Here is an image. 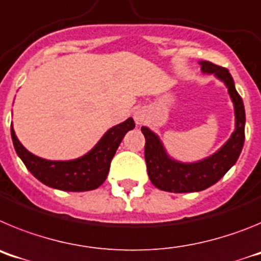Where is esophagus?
Wrapping results in <instances>:
<instances>
[{"label":"esophagus","instance_id":"obj_1","mask_svg":"<svg viewBox=\"0 0 261 261\" xmlns=\"http://www.w3.org/2000/svg\"><path fill=\"white\" fill-rule=\"evenodd\" d=\"M133 117H135V121L136 124H142L146 120V112H145L144 110H136L135 111V114H133Z\"/></svg>","mask_w":261,"mask_h":261}]
</instances>
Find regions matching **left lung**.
I'll list each match as a JSON object with an SVG mask.
<instances>
[{
    "mask_svg": "<svg viewBox=\"0 0 261 261\" xmlns=\"http://www.w3.org/2000/svg\"><path fill=\"white\" fill-rule=\"evenodd\" d=\"M199 64L202 73L213 74L227 87L234 106L235 129L229 140L212 155L196 162H180L168 155L165 145L156 133L147 126H142L141 132L146 140L145 161L149 179L158 190L166 192L186 193L206 190L208 187L216 184L235 165L243 149L246 114L243 100L235 90L231 74L227 69L214 65L209 61H200Z\"/></svg>",
    "mask_w": 261,
    "mask_h": 261,
    "instance_id": "left-lung-1",
    "label": "left lung"
}]
</instances>
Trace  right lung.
<instances>
[{
  "label": "right lung",
  "mask_w": 261,
  "mask_h": 261,
  "mask_svg": "<svg viewBox=\"0 0 261 261\" xmlns=\"http://www.w3.org/2000/svg\"><path fill=\"white\" fill-rule=\"evenodd\" d=\"M136 126L132 117L112 126L102 136L98 144L85 155L70 161H49L30 153L20 144L10 126L11 140L18 156L29 171L45 186L69 192H84L95 190L107 179L111 161L124 136Z\"/></svg>",
  "instance_id": "add662e5"
}]
</instances>
